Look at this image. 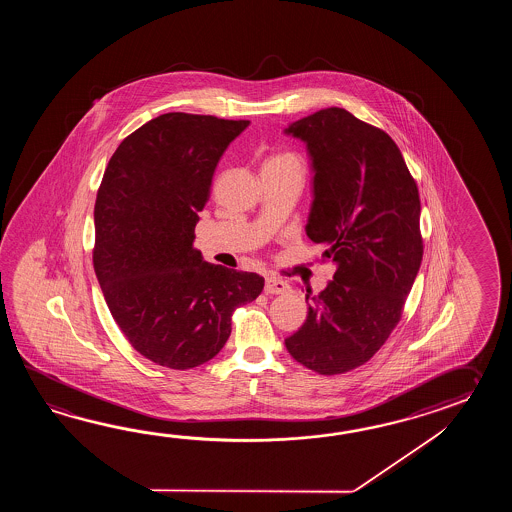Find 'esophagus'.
I'll list each match as a JSON object with an SVG mask.
<instances>
[{
  "label": "esophagus",
  "instance_id": "1",
  "mask_svg": "<svg viewBox=\"0 0 512 512\" xmlns=\"http://www.w3.org/2000/svg\"><path fill=\"white\" fill-rule=\"evenodd\" d=\"M289 291V283L278 280V278H267L265 280V293L267 294H283Z\"/></svg>",
  "mask_w": 512,
  "mask_h": 512
}]
</instances>
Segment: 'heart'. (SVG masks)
Segmentation results:
<instances>
[{"label":"heart","instance_id":"b5f03b06","mask_svg":"<svg viewBox=\"0 0 512 512\" xmlns=\"http://www.w3.org/2000/svg\"><path fill=\"white\" fill-rule=\"evenodd\" d=\"M274 163H296V159H294V155H291V153H276V155H272L271 159H269V163L267 164H274Z\"/></svg>","mask_w":512,"mask_h":512}]
</instances>
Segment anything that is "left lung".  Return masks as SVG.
<instances>
[{
  "mask_svg": "<svg viewBox=\"0 0 512 512\" xmlns=\"http://www.w3.org/2000/svg\"><path fill=\"white\" fill-rule=\"evenodd\" d=\"M285 135L305 142L315 174L305 232L337 267L318 296L305 289L307 318L285 348L320 375L346 373L401 320L423 260L419 192L392 137L346 109H320Z\"/></svg>",
  "mask_w": 512,
  "mask_h": 512,
  "instance_id": "left-lung-1",
  "label": "left lung"
}]
</instances>
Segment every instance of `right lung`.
Returning <instances> with one entry per match:
<instances>
[{
  "label": "right lung",
  "mask_w": 512,
  "mask_h": 512,
  "mask_svg": "<svg viewBox=\"0 0 512 512\" xmlns=\"http://www.w3.org/2000/svg\"><path fill=\"white\" fill-rule=\"evenodd\" d=\"M249 120L164 113L111 155L95 203L93 265L113 320L142 357L190 370L229 340L263 278L203 260L199 212L221 155Z\"/></svg>",
  "instance_id": "1"
}]
</instances>
